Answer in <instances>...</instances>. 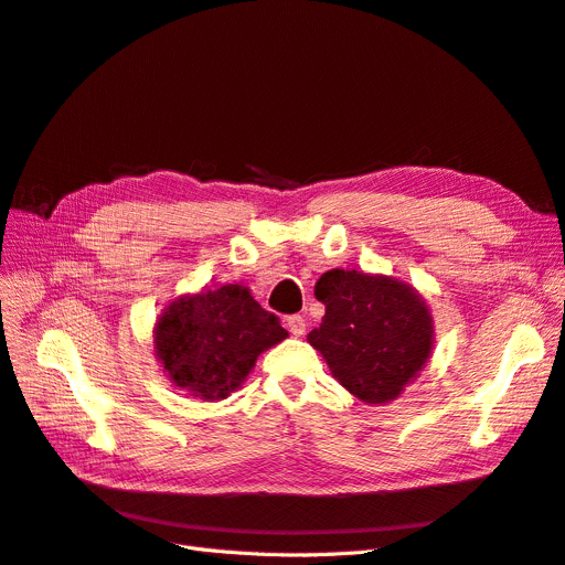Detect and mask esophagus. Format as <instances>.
<instances>
[{
    "mask_svg": "<svg viewBox=\"0 0 565 565\" xmlns=\"http://www.w3.org/2000/svg\"><path fill=\"white\" fill-rule=\"evenodd\" d=\"M287 328H289V332H292L295 337H301V334L306 332V320H303V316H289V318H287Z\"/></svg>",
    "mask_w": 565,
    "mask_h": 565,
    "instance_id": "1",
    "label": "esophagus"
}]
</instances>
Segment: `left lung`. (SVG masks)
I'll list each match as a JSON object with an SVG mask.
<instances>
[{
	"instance_id": "1",
	"label": "left lung",
	"mask_w": 565,
	"mask_h": 565,
	"mask_svg": "<svg viewBox=\"0 0 565 565\" xmlns=\"http://www.w3.org/2000/svg\"><path fill=\"white\" fill-rule=\"evenodd\" d=\"M324 303L311 347L334 380L365 403H388L431 353V316L413 287L358 270H328L316 282Z\"/></svg>"
}]
</instances>
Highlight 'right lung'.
Here are the masks:
<instances>
[{
  "label": "right lung",
  "instance_id": "add662e5",
  "mask_svg": "<svg viewBox=\"0 0 565 565\" xmlns=\"http://www.w3.org/2000/svg\"><path fill=\"white\" fill-rule=\"evenodd\" d=\"M287 337L280 318L249 289L226 285L174 301L156 328V349L172 382L202 401L241 386L256 355Z\"/></svg>",
  "mask_w": 565,
  "mask_h": 565
}]
</instances>
